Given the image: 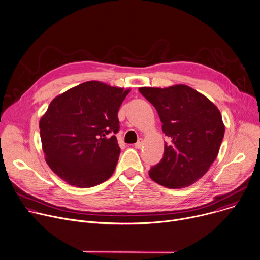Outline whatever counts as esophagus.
<instances>
[{"instance_id": "obj_1", "label": "esophagus", "mask_w": 260, "mask_h": 260, "mask_svg": "<svg viewBox=\"0 0 260 260\" xmlns=\"http://www.w3.org/2000/svg\"><path fill=\"white\" fill-rule=\"evenodd\" d=\"M135 147L138 148V149H141V148L143 147V139L140 138V139L138 140V142L135 144Z\"/></svg>"}]
</instances>
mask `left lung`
<instances>
[{"mask_svg": "<svg viewBox=\"0 0 260 260\" xmlns=\"http://www.w3.org/2000/svg\"><path fill=\"white\" fill-rule=\"evenodd\" d=\"M139 91L156 109L170 140L161 160L150 169V178L172 189L189 186L208 172L218 155L225 131L220 111L187 85L140 87Z\"/></svg>", "mask_w": 260, "mask_h": 260, "instance_id": "1", "label": "left lung"}]
</instances>
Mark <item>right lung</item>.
<instances>
[{"instance_id": "obj_1", "label": "right lung", "mask_w": 260, "mask_h": 260, "mask_svg": "<svg viewBox=\"0 0 260 260\" xmlns=\"http://www.w3.org/2000/svg\"><path fill=\"white\" fill-rule=\"evenodd\" d=\"M129 89L87 81L57 95L39 126L46 162L63 181L88 188L115 171L118 111Z\"/></svg>"}]
</instances>
